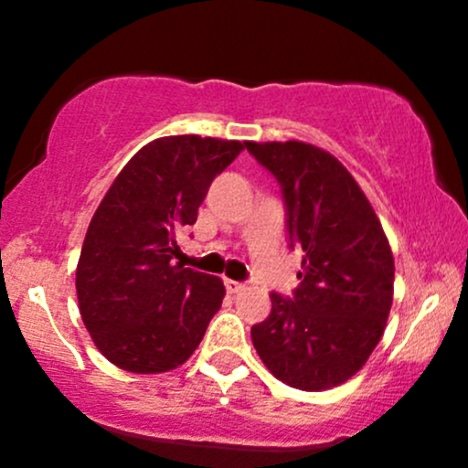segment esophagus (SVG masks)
<instances>
[{"label": "esophagus", "instance_id": "esophagus-1", "mask_svg": "<svg viewBox=\"0 0 468 468\" xmlns=\"http://www.w3.org/2000/svg\"><path fill=\"white\" fill-rule=\"evenodd\" d=\"M224 286H227L230 294H238V292H241V290H244V283L233 282V279H227V282H224Z\"/></svg>", "mask_w": 468, "mask_h": 468}]
</instances>
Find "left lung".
<instances>
[{
	"label": "left lung",
	"instance_id": "8db88e82",
	"mask_svg": "<svg viewBox=\"0 0 468 468\" xmlns=\"http://www.w3.org/2000/svg\"><path fill=\"white\" fill-rule=\"evenodd\" d=\"M275 176L290 249H302L292 297L271 292V314L252 346L290 388L324 391L363 367L383 336L394 299V255L361 186L314 144L244 143Z\"/></svg>",
	"mask_w": 468,
	"mask_h": 468
}]
</instances>
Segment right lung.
<instances>
[{
    "label": "right lung",
    "mask_w": 468,
    "mask_h": 468,
    "mask_svg": "<svg viewBox=\"0 0 468 468\" xmlns=\"http://www.w3.org/2000/svg\"><path fill=\"white\" fill-rule=\"evenodd\" d=\"M244 144L165 136L122 166L96 208L77 266L80 319L116 367L160 374L200 346L224 299L219 277L174 264L213 178Z\"/></svg>",
    "instance_id": "obj_1"
}]
</instances>
